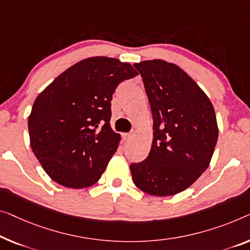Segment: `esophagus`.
<instances>
[{
  "label": "esophagus",
  "mask_w": 250,
  "mask_h": 250,
  "mask_svg": "<svg viewBox=\"0 0 250 250\" xmlns=\"http://www.w3.org/2000/svg\"><path fill=\"white\" fill-rule=\"evenodd\" d=\"M133 136H135V133H124V139L125 141H130L132 139Z\"/></svg>",
  "instance_id": "34e87169"
}]
</instances>
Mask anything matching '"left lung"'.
I'll return each instance as SVG.
<instances>
[{
  "label": "left lung",
  "mask_w": 250,
  "mask_h": 250,
  "mask_svg": "<svg viewBox=\"0 0 250 250\" xmlns=\"http://www.w3.org/2000/svg\"><path fill=\"white\" fill-rule=\"evenodd\" d=\"M133 66L146 88L154 138L148 157L130 165L132 181L150 195L177 194L210 165L219 132L214 107L177 65L154 59Z\"/></svg>",
  "instance_id": "obj_1"
}]
</instances>
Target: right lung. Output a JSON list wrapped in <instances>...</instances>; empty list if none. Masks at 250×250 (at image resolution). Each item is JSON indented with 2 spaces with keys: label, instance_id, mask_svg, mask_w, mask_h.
<instances>
[{
  "label": "right lung",
  "instance_id": "1",
  "mask_svg": "<svg viewBox=\"0 0 250 250\" xmlns=\"http://www.w3.org/2000/svg\"><path fill=\"white\" fill-rule=\"evenodd\" d=\"M136 75L129 62L89 57L37 96L28 120L30 146L56 183L84 188L100 180L121 139L110 125L112 95Z\"/></svg>",
  "mask_w": 250,
  "mask_h": 250
}]
</instances>
